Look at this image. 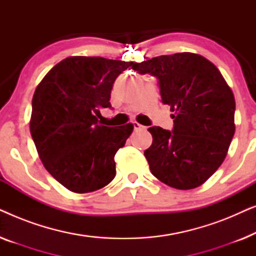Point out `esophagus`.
<instances>
[{"mask_svg":"<svg viewBox=\"0 0 256 256\" xmlns=\"http://www.w3.org/2000/svg\"><path fill=\"white\" fill-rule=\"evenodd\" d=\"M132 127H134L135 130H138V129H142L143 126L140 124L138 122H132Z\"/></svg>","mask_w":256,"mask_h":256,"instance_id":"1","label":"esophagus"}]
</instances>
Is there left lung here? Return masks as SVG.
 I'll return each mask as SVG.
<instances>
[{"label":"left lung","mask_w":256,"mask_h":256,"mask_svg":"<svg viewBox=\"0 0 256 256\" xmlns=\"http://www.w3.org/2000/svg\"><path fill=\"white\" fill-rule=\"evenodd\" d=\"M132 68L158 80L162 102L174 113L172 130L148 129L152 143L144 156L150 171L178 190L198 188L222 166L232 142L233 92L211 62L190 52L134 62Z\"/></svg>","instance_id":"1"}]
</instances>
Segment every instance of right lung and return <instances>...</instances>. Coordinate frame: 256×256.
<instances>
[{
	"mask_svg": "<svg viewBox=\"0 0 256 256\" xmlns=\"http://www.w3.org/2000/svg\"><path fill=\"white\" fill-rule=\"evenodd\" d=\"M132 65L102 57H68L34 90L31 136L45 169L70 191L93 192L114 180V156L134 127L100 124V110L112 108L115 79Z\"/></svg>",
	"mask_w": 256,
	"mask_h": 256,
	"instance_id": "1",
	"label": "right lung"
}]
</instances>
